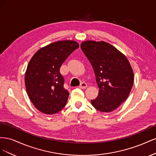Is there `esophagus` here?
<instances>
[{
  "label": "esophagus",
  "mask_w": 156,
  "mask_h": 156,
  "mask_svg": "<svg viewBox=\"0 0 156 156\" xmlns=\"http://www.w3.org/2000/svg\"><path fill=\"white\" fill-rule=\"evenodd\" d=\"M87 87V84L85 83H82L79 86V88L82 89H85Z\"/></svg>",
  "instance_id": "34e87169"
}]
</instances>
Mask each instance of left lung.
<instances>
[{
    "instance_id": "8db88e82",
    "label": "left lung",
    "mask_w": 156,
    "mask_h": 156,
    "mask_svg": "<svg viewBox=\"0 0 156 156\" xmlns=\"http://www.w3.org/2000/svg\"><path fill=\"white\" fill-rule=\"evenodd\" d=\"M81 48L92 65L99 88L92 105L103 112L115 110L126 101L133 87L134 74L128 59L103 41H84Z\"/></svg>"
}]
</instances>
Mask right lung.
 <instances>
[{
  "instance_id": "add662e5",
  "label": "right lung",
  "mask_w": 156,
  "mask_h": 156,
  "mask_svg": "<svg viewBox=\"0 0 156 156\" xmlns=\"http://www.w3.org/2000/svg\"><path fill=\"white\" fill-rule=\"evenodd\" d=\"M79 48L73 40L58 41L43 47L32 56L25 72V87L30 101L40 112L55 114L66 104L69 92L64 88L60 68Z\"/></svg>"
}]
</instances>
